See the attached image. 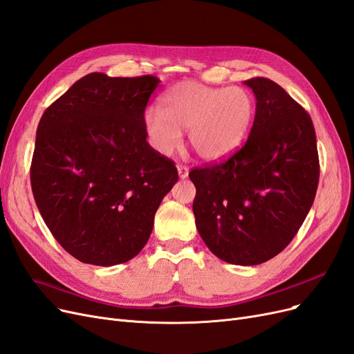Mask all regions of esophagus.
<instances>
[{"label":"esophagus","mask_w":354,"mask_h":354,"mask_svg":"<svg viewBox=\"0 0 354 354\" xmlns=\"http://www.w3.org/2000/svg\"><path fill=\"white\" fill-rule=\"evenodd\" d=\"M177 171L180 178H186L189 176V168L186 165H177Z\"/></svg>","instance_id":"1"}]
</instances>
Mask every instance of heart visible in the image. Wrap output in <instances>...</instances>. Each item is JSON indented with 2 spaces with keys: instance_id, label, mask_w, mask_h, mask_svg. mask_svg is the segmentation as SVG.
Masks as SVG:
<instances>
[{
  "instance_id": "b5f03b06",
  "label": "heart",
  "mask_w": 354,
  "mask_h": 354,
  "mask_svg": "<svg viewBox=\"0 0 354 354\" xmlns=\"http://www.w3.org/2000/svg\"><path fill=\"white\" fill-rule=\"evenodd\" d=\"M256 113L254 96L246 88H214L181 82L160 101V111L143 115V130L152 148L169 155L177 148L181 130L187 129L190 148L203 161H221L246 140Z\"/></svg>"
}]
</instances>
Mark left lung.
Masks as SVG:
<instances>
[{
	"instance_id": "left-lung-1",
	"label": "left lung",
	"mask_w": 354,
	"mask_h": 354,
	"mask_svg": "<svg viewBox=\"0 0 354 354\" xmlns=\"http://www.w3.org/2000/svg\"><path fill=\"white\" fill-rule=\"evenodd\" d=\"M249 138L228 160L193 168V214L208 249L228 263L259 265L283 252L315 201L319 156L310 115L265 77Z\"/></svg>"
}]
</instances>
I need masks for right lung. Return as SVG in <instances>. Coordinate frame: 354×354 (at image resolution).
I'll list each match as a JSON object with an SVG mask.
<instances>
[{
  "label": "right lung",
  "instance_id": "obj_1",
  "mask_svg": "<svg viewBox=\"0 0 354 354\" xmlns=\"http://www.w3.org/2000/svg\"><path fill=\"white\" fill-rule=\"evenodd\" d=\"M160 79L91 73L45 109L30 185L55 240L83 263L130 261L148 241L156 209L178 180L146 142L145 108Z\"/></svg>",
  "mask_w": 354,
  "mask_h": 354
}]
</instances>
